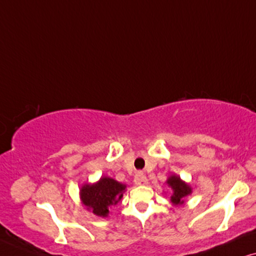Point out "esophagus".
I'll use <instances>...</instances> for the list:
<instances>
[{"instance_id":"1","label":"esophagus","mask_w":256,"mask_h":256,"mask_svg":"<svg viewBox=\"0 0 256 256\" xmlns=\"http://www.w3.org/2000/svg\"><path fill=\"white\" fill-rule=\"evenodd\" d=\"M134 182L137 185H146L148 184V178H146V176L142 172H138L134 176Z\"/></svg>"}]
</instances>
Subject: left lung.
I'll use <instances>...</instances> for the list:
<instances>
[{
	"label": "left lung",
	"mask_w": 256,
	"mask_h": 256,
	"mask_svg": "<svg viewBox=\"0 0 256 256\" xmlns=\"http://www.w3.org/2000/svg\"><path fill=\"white\" fill-rule=\"evenodd\" d=\"M168 184L172 187L173 190V196H171V202L174 205H180L184 202V198L190 194V187L186 185L185 182L180 180L179 176H172L171 178L168 180Z\"/></svg>",
	"instance_id": "1"
}]
</instances>
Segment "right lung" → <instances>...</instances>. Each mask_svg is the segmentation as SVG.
<instances>
[{
  "instance_id": "1",
  "label": "right lung",
  "mask_w": 256,
  "mask_h": 256,
  "mask_svg": "<svg viewBox=\"0 0 256 256\" xmlns=\"http://www.w3.org/2000/svg\"><path fill=\"white\" fill-rule=\"evenodd\" d=\"M125 185L111 178H100L94 185H84L80 190L82 202L98 216H106L110 206L122 199Z\"/></svg>"
}]
</instances>
